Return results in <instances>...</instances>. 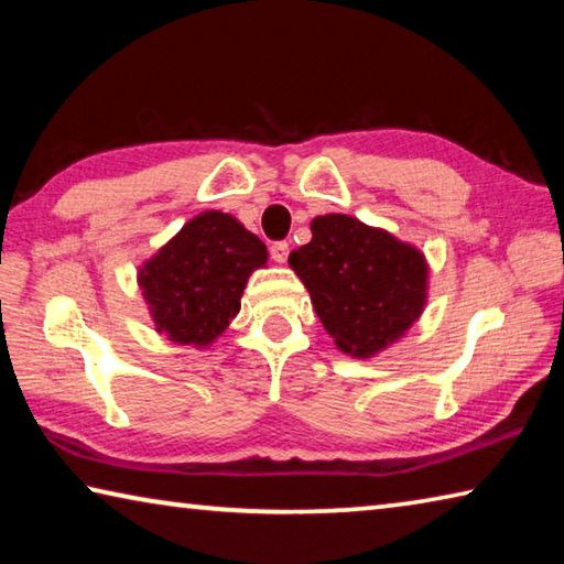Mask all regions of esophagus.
Returning <instances> with one entry per match:
<instances>
[{
	"mask_svg": "<svg viewBox=\"0 0 564 564\" xmlns=\"http://www.w3.org/2000/svg\"><path fill=\"white\" fill-rule=\"evenodd\" d=\"M289 241H275L273 246H271V259L275 261V263H285L289 261Z\"/></svg>",
	"mask_w": 564,
	"mask_h": 564,
	"instance_id": "34e87169",
	"label": "esophagus"
}]
</instances>
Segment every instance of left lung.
Returning <instances> with one entry per match:
<instances>
[{"mask_svg": "<svg viewBox=\"0 0 564 564\" xmlns=\"http://www.w3.org/2000/svg\"><path fill=\"white\" fill-rule=\"evenodd\" d=\"M311 243L289 256L323 328L352 358L388 348L420 318L427 263L415 246L346 214L313 218Z\"/></svg>", "mask_w": 564, "mask_h": 564, "instance_id": "left-lung-1", "label": "left lung"}]
</instances>
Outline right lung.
I'll return each mask as SVG.
<instances>
[{
    "label": "right lung",
    "instance_id": "1",
    "mask_svg": "<svg viewBox=\"0 0 564 564\" xmlns=\"http://www.w3.org/2000/svg\"><path fill=\"white\" fill-rule=\"evenodd\" d=\"M269 261L263 241L221 212H204L139 271L159 333L208 346L241 311L248 275Z\"/></svg>",
    "mask_w": 564,
    "mask_h": 564
}]
</instances>
